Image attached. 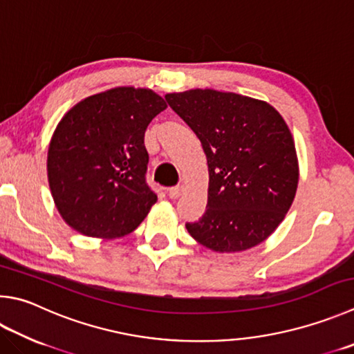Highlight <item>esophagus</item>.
<instances>
[{
    "instance_id": "obj_1",
    "label": "esophagus",
    "mask_w": 354,
    "mask_h": 354,
    "mask_svg": "<svg viewBox=\"0 0 354 354\" xmlns=\"http://www.w3.org/2000/svg\"><path fill=\"white\" fill-rule=\"evenodd\" d=\"M183 192H184V185H176V187H171L167 190V194H169L171 199H176L183 195Z\"/></svg>"
}]
</instances>
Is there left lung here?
<instances>
[{
	"mask_svg": "<svg viewBox=\"0 0 354 354\" xmlns=\"http://www.w3.org/2000/svg\"><path fill=\"white\" fill-rule=\"evenodd\" d=\"M201 140L209 165L207 209L189 234L215 252L257 246L283 221L299 184L292 134L268 102L215 89L165 94Z\"/></svg>",
	"mask_w": 354,
	"mask_h": 354,
	"instance_id": "8db88e82",
	"label": "left lung"
}]
</instances>
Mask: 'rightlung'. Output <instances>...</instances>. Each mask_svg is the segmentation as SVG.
Instances as JSON below:
<instances>
[{"label": "right lung", "instance_id": "right-lung-1", "mask_svg": "<svg viewBox=\"0 0 354 354\" xmlns=\"http://www.w3.org/2000/svg\"><path fill=\"white\" fill-rule=\"evenodd\" d=\"M167 104L147 88L89 95L63 115L48 149L50 195L68 226L94 239L131 234L158 201L144 136Z\"/></svg>", "mask_w": 354, "mask_h": 354}]
</instances>
